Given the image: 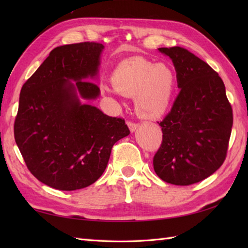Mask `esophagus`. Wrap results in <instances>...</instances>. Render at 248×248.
Wrapping results in <instances>:
<instances>
[{"label": "esophagus", "mask_w": 248, "mask_h": 248, "mask_svg": "<svg viewBox=\"0 0 248 248\" xmlns=\"http://www.w3.org/2000/svg\"><path fill=\"white\" fill-rule=\"evenodd\" d=\"M127 124H128V127H129L131 132H134V131L139 128V124L133 123V121H128Z\"/></svg>", "instance_id": "obj_1"}]
</instances>
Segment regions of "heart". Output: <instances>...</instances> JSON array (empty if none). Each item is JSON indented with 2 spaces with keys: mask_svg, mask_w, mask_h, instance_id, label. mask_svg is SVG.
<instances>
[{
  "mask_svg": "<svg viewBox=\"0 0 248 248\" xmlns=\"http://www.w3.org/2000/svg\"><path fill=\"white\" fill-rule=\"evenodd\" d=\"M110 83L115 92L124 97H134L135 110L140 117L156 119L170 108L175 76L166 65L136 56L123 61L116 67Z\"/></svg>",
  "mask_w": 248,
  "mask_h": 248,
  "instance_id": "obj_1",
  "label": "heart"
}]
</instances>
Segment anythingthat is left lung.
Returning a JSON list of instances; mask_svg holds the SVG:
<instances>
[{"instance_id": "1", "label": "left lung", "mask_w": 248, "mask_h": 248, "mask_svg": "<svg viewBox=\"0 0 248 248\" xmlns=\"http://www.w3.org/2000/svg\"><path fill=\"white\" fill-rule=\"evenodd\" d=\"M159 51L171 59L180 92L159 123L163 139L154 168L163 181L189 186L211 176L224 163L232 108L223 80L207 62L181 46Z\"/></svg>"}]
</instances>
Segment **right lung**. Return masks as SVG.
I'll list each match as a JSON object with an SVG mask.
<instances>
[{
	"mask_svg": "<svg viewBox=\"0 0 248 248\" xmlns=\"http://www.w3.org/2000/svg\"><path fill=\"white\" fill-rule=\"evenodd\" d=\"M98 43L57 46L21 88L14 133L31 175L61 191L96 182L107 168L116 141L130 134L124 119L109 117L81 103L96 99ZM75 80V82H72Z\"/></svg>",
	"mask_w": 248,
	"mask_h": 248,
	"instance_id": "right-lung-1",
	"label": "right lung"
}]
</instances>
